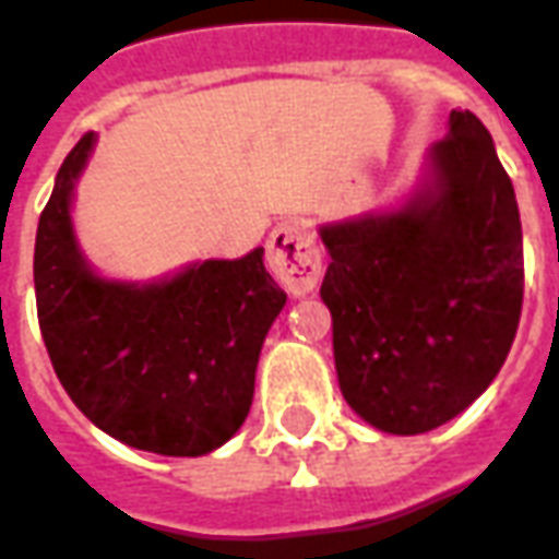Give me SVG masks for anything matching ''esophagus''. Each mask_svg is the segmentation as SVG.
<instances>
[{
	"label": "esophagus",
	"mask_w": 559,
	"mask_h": 559,
	"mask_svg": "<svg viewBox=\"0 0 559 559\" xmlns=\"http://www.w3.org/2000/svg\"><path fill=\"white\" fill-rule=\"evenodd\" d=\"M266 266L284 290L293 296H305L314 290L323 275V257L302 224L284 221L269 236Z\"/></svg>",
	"instance_id": "34e87169"
}]
</instances>
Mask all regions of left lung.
<instances>
[{"mask_svg":"<svg viewBox=\"0 0 559 559\" xmlns=\"http://www.w3.org/2000/svg\"><path fill=\"white\" fill-rule=\"evenodd\" d=\"M320 299L344 401L371 428L425 433L491 386L515 341L524 245L515 188L469 110L449 114L404 194L317 227Z\"/></svg>","mask_w":559,"mask_h":559,"instance_id":"8db88e82","label":"left lung"}]
</instances>
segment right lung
<instances>
[{
    "instance_id": "obj_1",
    "label": "right lung",
    "mask_w": 559,
    "mask_h": 559,
    "mask_svg": "<svg viewBox=\"0 0 559 559\" xmlns=\"http://www.w3.org/2000/svg\"><path fill=\"white\" fill-rule=\"evenodd\" d=\"M98 138L56 173L35 236V299L50 362L80 413L155 455L215 452L242 428L269 329L287 293L263 248L194 260L152 281L104 278L74 233V191Z\"/></svg>"
}]
</instances>
